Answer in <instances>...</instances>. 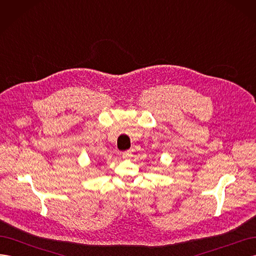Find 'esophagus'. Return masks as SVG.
<instances>
[{"label": "esophagus", "mask_w": 256, "mask_h": 256, "mask_svg": "<svg viewBox=\"0 0 256 256\" xmlns=\"http://www.w3.org/2000/svg\"><path fill=\"white\" fill-rule=\"evenodd\" d=\"M122 158H129V157H131V152L130 150L124 152H122Z\"/></svg>", "instance_id": "obj_1"}]
</instances>
